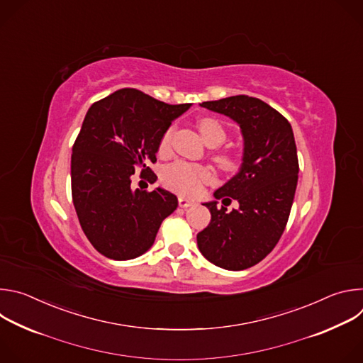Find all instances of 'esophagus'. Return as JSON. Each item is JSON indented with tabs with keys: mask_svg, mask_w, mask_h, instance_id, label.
<instances>
[{
	"mask_svg": "<svg viewBox=\"0 0 363 363\" xmlns=\"http://www.w3.org/2000/svg\"><path fill=\"white\" fill-rule=\"evenodd\" d=\"M178 203L181 208H188V206H192L195 202L192 199H188V198H184V196H179L178 198Z\"/></svg>",
	"mask_w": 363,
	"mask_h": 363,
	"instance_id": "obj_1",
	"label": "esophagus"
}]
</instances>
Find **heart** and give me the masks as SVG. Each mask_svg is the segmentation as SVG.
Instances as JSON below:
<instances>
[{
    "label": "heart",
    "mask_w": 363,
    "mask_h": 363,
    "mask_svg": "<svg viewBox=\"0 0 363 363\" xmlns=\"http://www.w3.org/2000/svg\"><path fill=\"white\" fill-rule=\"evenodd\" d=\"M198 129L201 132L202 139L205 140L206 145L210 146H218L225 142L227 139V129L225 126L213 118H203L198 121ZM175 128L169 126L161 140H160V150L165 152L171 146V140L174 136ZM217 165L227 171V172H235L241 167V160L237 157L233 152H218L214 157ZM162 182L172 189L174 192L185 196H195L196 194L201 192L202 186L205 184H208L213 179V174L208 168H205L202 165H195L189 162H175L169 167H167L162 171Z\"/></svg>",
    "instance_id": "obj_1"
}]
</instances>
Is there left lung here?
<instances>
[{
	"mask_svg": "<svg viewBox=\"0 0 363 363\" xmlns=\"http://www.w3.org/2000/svg\"><path fill=\"white\" fill-rule=\"evenodd\" d=\"M201 106L240 125L244 153L240 172L214 192L224 205L237 199L240 208L228 213L217 208V201L205 202L211 223L198 233V248L221 269L244 270L270 254L286 228L298 178L293 129L266 101L245 94Z\"/></svg>",
	"mask_w": 363,
	"mask_h": 363,
	"instance_id": "1",
	"label": "left lung"
}]
</instances>
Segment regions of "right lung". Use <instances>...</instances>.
I'll use <instances>...</instances> for the list:
<instances>
[{"label": "right lung", "instance_id": "obj_1", "mask_svg": "<svg viewBox=\"0 0 363 363\" xmlns=\"http://www.w3.org/2000/svg\"><path fill=\"white\" fill-rule=\"evenodd\" d=\"M191 103L168 105L136 89H121L94 101L72 153V196L83 233L112 260L146 252L162 221L178 206L174 194L157 188L132 191V175L150 184L164 132Z\"/></svg>", "mask_w": 363, "mask_h": 363}]
</instances>
